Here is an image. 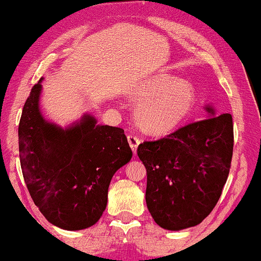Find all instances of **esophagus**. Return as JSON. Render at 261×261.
Listing matches in <instances>:
<instances>
[{"label":"esophagus","instance_id":"34e87169","mask_svg":"<svg viewBox=\"0 0 261 261\" xmlns=\"http://www.w3.org/2000/svg\"><path fill=\"white\" fill-rule=\"evenodd\" d=\"M127 141H128V144H130L131 149H133V152L136 153L137 147H139V144H140V140L137 139L136 136H134V135H128Z\"/></svg>","mask_w":261,"mask_h":261}]
</instances>
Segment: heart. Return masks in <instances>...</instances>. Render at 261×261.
I'll list each match as a JSON object with an SVG mask.
<instances>
[{
	"label": "heart",
	"instance_id": "b5f03b06",
	"mask_svg": "<svg viewBox=\"0 0 261 261\" xmlns=\"http://www.w3.org/2000/svg\"><path fill=\"white\" fill-rule=\"evenodd\" d=\"M133 97L137 102V125L153 136H164L177 130L192 114L197 103L192 85L165 73L143 80L134 90Z\"/></svg>",
	"mask_w": 261,
	"mask_h": 261
}]
</instances>
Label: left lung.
Masks as SVG:
<instances>
[{
  "mask_svg": "<svg viewBox=\"0 0 261 261\" xmlns=\"http://www.w3.org/2000/svg\"><path fill=\"white\" fill-rule=\"evenodd\" d=\"M180 127L164 139L146 141L137 155L147 169L146 203L161 227L180 231L202 222L220 198L233 150L231 114Z\"/></svg>",
  "mask_w": 261,
  "mask_h": 261,
  "instance_id": "left-lung-1",
  "label": "left lung"
}]
</instances>
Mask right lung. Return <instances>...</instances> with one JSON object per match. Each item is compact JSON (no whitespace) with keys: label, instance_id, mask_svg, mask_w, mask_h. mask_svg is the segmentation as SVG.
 I'll return each instance as SVG.
<instances>
[{"label":"right lung","instance_id":"add662e5","mask_svg":"<svg viewBox=\"0 0 261 261\" xmlns=\"http://www.w3.org/2000/svg\"><path fill=\"white\" fill-rule=\"evenodd\" d=\"M41 77L25 102L19 121V156L34 203L51 224L77 231L99 220L113 175L131 161L124 130L98 125L84 114L68 127L40 112Z\"/></svg>","mask_w":261,"mask_h":261}]
</instances>
